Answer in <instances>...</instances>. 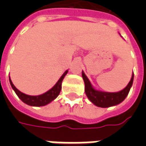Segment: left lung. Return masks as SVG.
Returning <instances> with one entry per match:
<instances>
[{
  "mask_svg": "<svg viewBox=\"0 0 146 146\" xmlns=\"http://www.w3.org/2000/svg\"><path fill=\"white\" fill-rule=\"evenodd\" d=\"M82 77L85 84V93L89 100L94 103L95 106L98 107L106 108L116 106V105L119 104L122 102L128 95L131 87L133 84V80H134V73L132 74V77L131 79V81L129 82L127 86L125 88L116 93H109V92H102L99 91H96L92 88L91 85V83L88 79L86 75L82 73Z\"/></svg>",
  "mask_w": 146,
  "mask_h": 146,
  "instance_id": "8db88e82",
  "label": "left lung"
}]
</instances>
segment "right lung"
<instances>
[{
	"label": "right lung",
	"instance_id": "add662e5",
	"mask_svg": "<svg viewBox=\"0 0 146 146\" xmlns=\"http://www.w3.org/2000/svg\"><path fill=\"white\" fill-rule=\"evenodd\" d=\"M67 73H68V70H66L62 74V76H61L60 79L58 80V81L56 83V84L52 88L50 89L48 92H45L44 94L40 95H37V96L27 95L26 94L22 93L20 91H19L15 87L14 84L11 82L10 77H9V81H10V84H11V88H13L15 92L16 93L18 97L20 98L24 103L29 105V106H45V105L50 103L51 101H53L54 99L57 98L58 95H59V93L61 92V89H62V80L64 79V77L66 75Z\"/></svg>",
	"mask_w": 146,
	"mask_h": 146
}]
</instances>
